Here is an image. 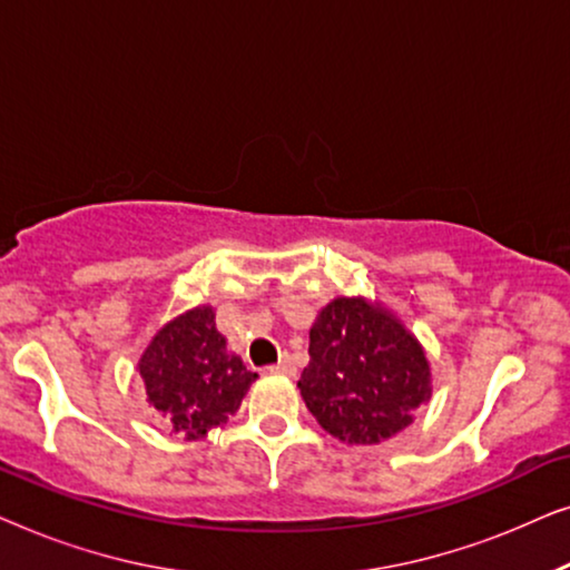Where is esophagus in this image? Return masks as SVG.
<instances>
[{
	"mask_svg": "<svg viewBox=\"0 0 570 570\" xmlns=\"http://www.w3.org/2000/svg\"><path fill=\"white\" fill-rule=\"evenodd\" d=\"M269 373H283V376H295V365L291 357H283L277 365H269Z\"/></svg>",
	"mask_w": 570,
	"mask_h": 570,
	"instance_id": "obj_1",
	"label": "esophagus"
}]
</instances>
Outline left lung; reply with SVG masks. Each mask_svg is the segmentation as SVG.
<instances>
[{
    "instance_id": "1",
    "label": "left lung",
    "mask_w": 570,
    "mask_h": 570,
    "mask_svg": "<svg viewBox=\"0 0 570 570\" xmlns=\"http://www.w3.org/2000/svg\"><path fill=\"white\" fill-rule=\"evenodd\" d=\"M303 402L318 425L347 443H379L412 423L431 396L420 342L363 298H337L311 326Z\"/></svg>"
}]
</instances>
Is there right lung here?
I'll use <instances>...</instances> for the list:
<instances>
[{
	"label": "right lung",
	"mask_w": 570,
	"mask_h": 570,
	"mask_svg": "<svg viewBox=\"0 0 570 570\" xmlns=\"http://www.w3.org/2000/svg\"><path fill=\"white\" fill-rule=\"evenodd\" d=\"M147 400L163 425L186 441L223 425L256 379L238 355H228L209 306L186 311L163 326L139 361Z\"/></svg>",
	"instance_id": "add662e5"
}]
</instances>
